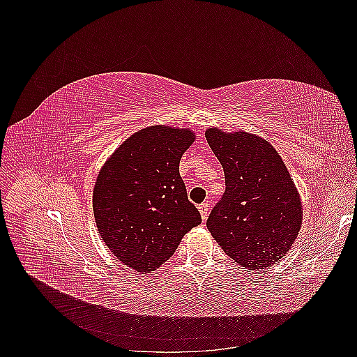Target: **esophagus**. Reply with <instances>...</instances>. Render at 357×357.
<instances>
[{
    "label": "esophagus",
    "instance_id": "obj_1",
    "mask_svg": "<svg viewBox=\"0 0 357 357\" xmlns=\"http://www.w3.org/2000/svg\"><path fill=\"white\" fill-rule=\"evenodd\" d=\"M198 210H199V213H201V218H202V220H207V215H208V211H210V204L205 201V202H202L199 207H198Z\"/></svg>",
    "mask_w": 357,
    "mask_h": 357
}]
</instances>
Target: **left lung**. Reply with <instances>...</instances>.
I'll return each instance as SVG.
<instances>
[{"label":"left lung","mask_w":357,"mask_h":357,"mask_svg":"<svg viewBox=\"0 0 357 357\" xmlns=\"http://www.w3.org/2000/svg\"><path fill=\"white\" fill-rule=\"evenodd\" d=\"M205 138L225 171L226 189L208 215L213 238L245 269L284 257L302 225V202L287 167L266 139L219 128Z\"/></svg>","instance_id":"obj_1"}]
</instances>
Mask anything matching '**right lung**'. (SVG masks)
Wrapping results in <instances>:
<instances>
[{"mask_svg":"<svg viewBox=\"0 0 357 357\" xmlns=\"http://www.w3.org/2000/svg\"><path fill=\"white\" fill-rule=\"evenodd\" d=\"M195 142L189 128L147 126L105 160L95 181L96 228L112 253L137 273L155 271L201 223L178 165Z\"/></svg>","mask_w":357,"mask_h":357,"instance_id":"add662e5","label":"right lung"}]
</instances>
